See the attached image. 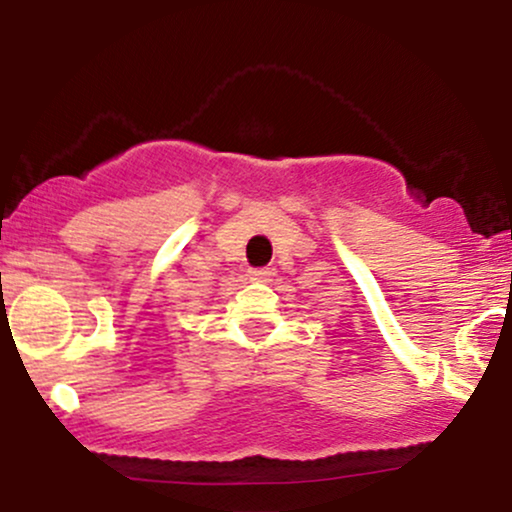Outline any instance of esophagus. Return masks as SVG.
Wrapping results in <instances>:
<instances>
[{
	"label": "esophagus",
	"instance_id": "34e87169",
	"mask_svg": "<svg viewBox=\"0 0 512 512\" xmlns=\"http://www.w3.org/2000/svg\"><path fill=\"white\" fill-rule=\"evenodd\" d=\"M248 276H250V281H269V276H272V269H269V267L250 269Z\"/></svg>",
	"mask_w": 512,
	"mask_h": 512
}]
</instances>
